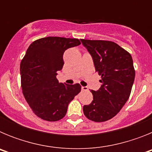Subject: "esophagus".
<instances>
[{
	"label": "esophagus",
	"instance_id": "obj_1",
	"mask_svg": "<svg viewBox=\"0 0 152 152\" xmlns=\"http://www.w3.org/2000/svg\"><path fill=\"white\" fill-rule=\"evenodd\" d=\"M81 90H82V91H88V87H84V86H82V87H81Z\"/></svg>",
	"mask_w": 152,
	"mask_h": 152
}]
</instances>
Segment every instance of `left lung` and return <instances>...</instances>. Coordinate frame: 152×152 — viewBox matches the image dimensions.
<instances>
[{"label": "left lung", "mask_w": 152, "mask_h": 152, "mask_svg": "<svg viewBox=\"0 0 152 152\" xmlns=\"http://www.w3.org/2000/svg\"><path fill=\"white\" fill-rule=\"evenodd\" d=\"M80 41L92 57L102 83L99 90L91 91L93 101L84 105L83 111L90 120L107 121L120 111L130 96L135 75L132 58L113 42Z\"/></svg>", "instance_id": "1"}]
</instances>
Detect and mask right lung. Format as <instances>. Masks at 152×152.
Listing matches in <instances>:
<instances>
[{"mask_svg": "<svg viewBox=\"0 0 152 152\" xmlns=\"http://www.w3.org/2000/svg\"><path fill=\"white\" fill-rule=\"evenodd\" d=\"M77 39L45 37L34 41L20 63L23 96L36 116L55 122L66 115L70 102L79 94V84L59 83L56 76L64 65L63 55L77 46Z\"/></svg>", "mask_w": 152, "mask_h": 152, "instance_id": "add662e5", "label": "right lung"}]
</instances>
